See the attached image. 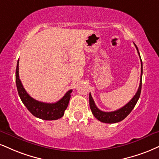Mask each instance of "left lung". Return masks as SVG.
<instances>
[{
    "label": "left lung",
    "mask_w": 159,
    "mask_h": 159,
    "mask_svg": "<svg viewBox=\"0 0 159 159\" xmlns=\"http://www.w3.org/2000/svg\"><path fill=\"white\" fill-rule=\"evenodd\" d=\"M135 46H136L137 52H138L139 55L140 57V54L139 52L138 48H137L136 45L134 43ZM141 78H140V84L139 87L138 91H137L136 93L134 95V97L132 98V99L130 100L128 103H127L125 106L121 107L120 109L116 110L115 111H111V112H104V111L99 110L98 107L96 106L94 101H93V98L91 97V93H89V105L90 107H91V112L93 115L98 120L102 121L104 123H108V124H112V123H116L119 121H122L123 119L126 118L127 116L129 115L132 110L134 108L135 105H136L137 102H138L139 99L141 91H142V61L141 59Z\"/></svg>",
    "instance_id": "obj_1"
}]
</instances>
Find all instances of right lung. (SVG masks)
<instances>
[{"mask_svg": "<svg viewBox=\"0 0 159 159\" xmlns=\"http://www.w3.org/2000/svg\"><path fill=\"white\" fill-rule=\"evenodd\" d=\"M19 60H17L15 82L17 89L21 101L33 116L43 120H57L61 118L67 108L72 90L66 92L61 99L55 103H46L33 99L25 91L19 78Z\"/></svg>", "mask_w": 159, "mask_h": 159, "instance_id": "add662e5", "label": "right lung"}]
</instances>
